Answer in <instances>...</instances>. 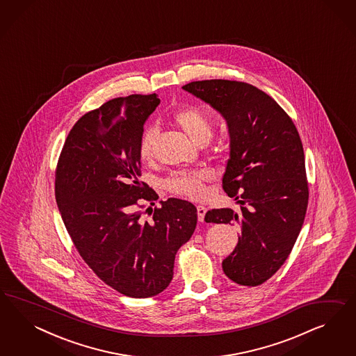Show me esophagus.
Here are the masks:
<instances>
[{"label": "esophagus", "mask_w": 356, "mask_h": 356, "mask_svg": "<svg viewBox=\"0 0 356 356\" xmlns=\"http://www.w3.org/2000/svg\"><path fill=\"white\" fill-rule=\"evenodd\" d=\"M206 211H207V210H206L205 206H197V214H198V220H200V222H204V219H205Z\"/></svg>", "instance_id": "1"}]
</instances>
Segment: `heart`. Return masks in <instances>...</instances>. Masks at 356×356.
Masks as SVG:
<instances>
[{
  "label": "heart",
  "mask_w": 356,
  "mask_h": 356,
  "mask_svg": "<svg viewBox=\"0 0 356 356\" xmlns=\"http://www.w3.org/2000/svg\"><path fill=\"white\" fill-rule=\"evenodd\" d=\"M173 121L197 143H206L213 133V118L209 109L202 106H189L177 111ZM158 137L155 127H147L142 131L138 140V156L142 162H150L154 158V146ZM228 136L222 134L216 140V150L227 147ZM211 173L204 170L179 171L165 179V188L172 193L191 200H201L206 194V181Z\"/></svg>",
  "instance_id": "b5f03b06"
}]
</instances>
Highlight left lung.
Listing matches in <instances>:
<instances>
[{
	"label": "left lung",
	"instance_id": "obj_1",
	"mask_svg": "<svg viewBox=\"0 0 356 356\" xmlns=\"http://www.w3.org/2000/svg\"><path fill=\"white\" fill-rule=\"evenodd\" d=\"M183 88L228 124L231 151L222 188L238 200L240 211L213 209L205 220L240 225L236 248L222 268L237 284L259 286L290 256L307 213L309 188L299 131L273 97L245 82L206 79Z\"/></svg>",
	"mask_w": 356,
	"mask_h": 356
}]
</instances>
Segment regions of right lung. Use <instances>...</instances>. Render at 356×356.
I'll return each instance as SVG.
<instances>
[{"label": "right lung", "mask_w": 356, "mask_h": 356, "mask_svg": "<svg viewBox=\"0 0 356 356\" xmlns=\"http://www.w3.org/2000/svg\"><path fill=\"white\" fill-rule=\"evenodd\" d=\"M159 103L156 94H134L87 112L70 130L54 172L56 202L79 256L129 298L168 287L175 256L197 225L195 206L184 200L143 211L158 194L138 180V140Z\"/></svg>", "instance_id": "right-lung-1"}]
</instances>
